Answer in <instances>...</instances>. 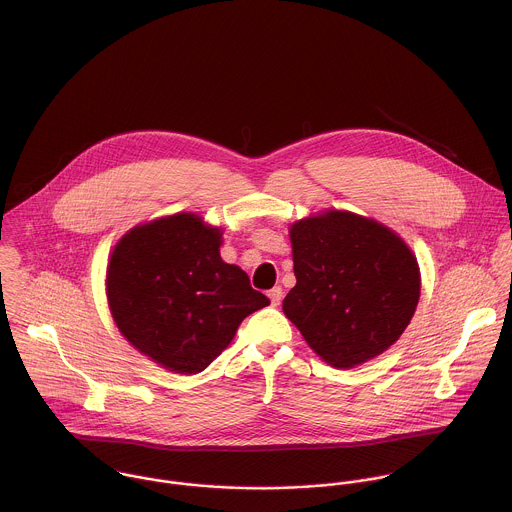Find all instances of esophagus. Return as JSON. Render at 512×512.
I'll return each instance as SVG.
<instances>
[{"label":"esophagus","mask_w":512,"mask_h":512,"mask_svg":"<svg viewBox=\"0 0 512 512\" xmlns=\"http://www.w3.org/2000/svg\"><path fill=\"white\" fill-rule=\"evenodd\" d=\"M282 294H284V292H282V288H280V286H275L273 290H269V298H271V304H273V306H278V304H280Z\"/></svg>","instance_id":"34e87169"}]
</instances>
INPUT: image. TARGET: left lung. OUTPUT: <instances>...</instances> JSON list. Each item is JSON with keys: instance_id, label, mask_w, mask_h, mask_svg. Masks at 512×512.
Here are the masks:
<instances>
[{"instance_id": "left-lung-1", "label": "left lung", "mask_w": 512, "mask_h": 512, "mask_svg": "<svg viewBox=\"0 0 512 512\" xmlns=\"http://www.w3.org/2000/svg\"><path fill=\"white\" fill-rule=\"evenodd\" d=\"M296 286L282 310L335 368H353L392 347L415 314L421 278L386 226L331 210L290 228Z\"/></svg>"}]
</instances>
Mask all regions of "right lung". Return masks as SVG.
<instances>
[{"label":"right lung","mask_w":512,"mask_h":512,"mask_svg":"<svg viewBox=\"0 0 512 512\" xmlns=\"http://www.w3.org/2000/svg\"><path fill=\"white\" fill-rule=\"evenodd\" d=\"M220 243V230L175 214L134 228L111 255L107 296L120 333L173 372H202L247 315L271 304L222 261Z\"/></svg>","instance_id":"right-lung-1"}]
</instances>
